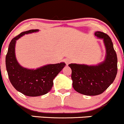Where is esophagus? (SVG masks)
I'll list each match as a JSON object with an SVG mask.
<instances>
[{
  "instance_id": "34e87169",
  "label": "esophagus",
  "mask_w": 124,
  "mask_h": 124,
  "mask_svg": "<svg viewBox=\"0 0 124 124\" xmlns=\"http://www.w3.org/2000/svg\"><path fill=\"white\" fill-rule=\"evenodd\" d=\"M65 62L66 63V64L68 65L69 63H70L71 62V60L70 59L67 58V59H65Z\"/></svg>"
}]
</instances>
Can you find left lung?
Here are the masks:
<instances>
[{"label":"left lung","mask_w":124,"mask_h":124,"mask_svg":"<svg viewBox=\"0 0 124 124\" xmlns=\"http://www.w3.org/2000/svg\"><path fill=\"white\" fill-rule=\"evenodd\" d=\"M95 35L103 40L106 56L96 65L71 63L73 88L77 92L89 96L100 95L113 82L117 74V59L113 42L108 35L97 31Z\"/></svg>","instance_id":"1"}]
</instances>
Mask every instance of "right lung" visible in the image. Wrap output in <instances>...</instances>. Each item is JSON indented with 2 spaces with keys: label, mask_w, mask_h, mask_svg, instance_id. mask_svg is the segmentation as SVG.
Wrapping results in <instances>:
<instances>
[{
  "label": "right lung",
  "mask_w": 124,
  "mask_h": 124,
  "mask_svg": "<svg viewBox=\"0 0 124 124\" xmlns=\"http://www.w3.org/2000/svg\"><path fill=\"white\" fill-rule=\"evenodd\" d=\"M38 31V29L29 30L14 38L10 42L6 56V67L10 82L17 91L29 97L43 95L50 91L54 78L66 65L65 62H61L34 70L24 68L19 64L15 53L16 41L25 34Z\"/></svg>",
  "instance_id": "1"
}]
</instances>
